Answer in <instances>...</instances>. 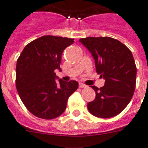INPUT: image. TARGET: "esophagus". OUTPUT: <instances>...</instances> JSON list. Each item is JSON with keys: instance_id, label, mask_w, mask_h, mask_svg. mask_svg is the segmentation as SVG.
I'll use <instances>...</instances> for the list:
<instances>
[{"instance_id": "34e87169", "label": "esophagus", "mask_w": 148, "mask_h": 148, "mask_svg": "<svg viewBox=\"0 0 148 148\" xmlns=\"http://www.w3.org/2000/svg\"><path fill=\"white\" fill-rule=\"evenodd\" d=\"M79 88H86L87 86H86V85L82 84V83H79Z\"/></svg>"}]
</instances>
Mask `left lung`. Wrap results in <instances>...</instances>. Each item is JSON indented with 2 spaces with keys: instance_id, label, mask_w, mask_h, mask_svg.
Listing matches in <instances>:
<instances>
[{
  "instance_id": "1",
  "label": "left lung",
  "mask_w": 148,
  "mask_h": 148,
  "mask_svg": "<svg viewBox=\"0 0 148 148\" xmlns=\"http://www.w3.org/2000/svg\"><path fill=\"white\" fill-rule=\"evenodd\" d=\"M79 42L92 55L96 73L106 79L103 87L92 86L96 96L88 103V111L102 119L116 116L131 101L135 89L137 68L132 52L108 36L82 38Z\"/></svg>"
}]
</instances>
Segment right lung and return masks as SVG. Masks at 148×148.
Here are the masks:
<instances>
[{"label": "right lung", "mask_w": 148, "mask_h": 148, "mask_svg": "<svg viewBox=\"0 0 148 148\" xmlns=\"http://www.w3.org/2000/svg\"><path fill=\"white\" fill-rule=\"evenodd\" d=\"M74 39L47 35L26 46L16 61V87L27 110L40 119L50 120L66 108L69 97L79 87L71 80L56 83L62 53Z\"/></svg>", "instance_id": "obj_1"}]
</instances>
